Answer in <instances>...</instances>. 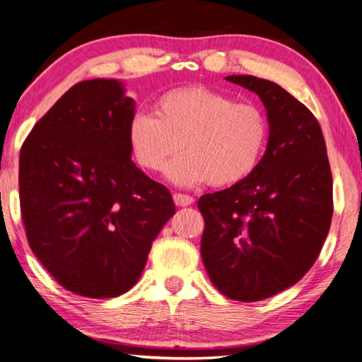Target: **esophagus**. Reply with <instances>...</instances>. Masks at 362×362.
<instances>
[{"instance_id":"obj_1","label":"esophagus","mask_w":362,"mask_h":362,"mask_svg":"<svg viewBox=\"0 0 362 362\" xmlns=\"http://www.w3.org/2000/svg\"><path fill=\"white\" fill-rule=\"evenodd\" d=\"M173 200L177 207H187V205L194 204V197L187 196V194H181V192H176L173 194Z\"/></svg>"}]
</instances>
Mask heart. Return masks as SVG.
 Listing matches in <instances>:
<instances>
[{"instance_id": "b5f03b06", "label": "heart", "mask_w": 362, "mask_h": 362, "mask_svg": "<svg viewBox=\"0 0 362 362\" xmlns=\"http://www.w3.org/2000/svg\"><path fill=\"white\" fill-rule=\"evenodd\" d=\"M153 115L137 113L127 126V142L137 163L166 180L191 187L210 181L235 186L247 180L262 160L269 123L254 103L235 102L212 88L191 86L163 93Z\"/></svg>"}]
</instances>
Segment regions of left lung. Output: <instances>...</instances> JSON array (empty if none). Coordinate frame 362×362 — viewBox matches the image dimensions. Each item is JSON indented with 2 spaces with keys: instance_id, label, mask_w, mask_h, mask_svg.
<instances>
[{
  "instance_id": "1",
  "label": "left lung",
  "mask_w": 362,
  "mask_h": 362,
  "mask_svg": "<svg viewBox=\"0 0 362 362\" xmlns=\"http://www.w3.org/2000/svg\"><path fill=\"white\" fill-rule=\"evenodd\" d=\"M226 79L262 100L269 141L247 180L199 199L200 254L225 296L262 301L298 283L319 257L332 223V171L319 121L299 100L255 76Z\"/></svg>"
}]
</instances>
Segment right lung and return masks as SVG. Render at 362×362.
<instances>
[{
  "label": "right lung",
  "instance_id": "obj_1",
  "mask_svg": "<svg viewBox=\"0 0 362 362\" xmlns=\"http://www.w3.org/2000/svg\"><path fill=\"white\" fill-rule=\"evenodd\" d=\"M134 113L121 81L79 82L21 148L19 197L30 249L79 296L129 291L176 212L168 189L131 160L127 126Z\"/></svg>",
  "mask_w": 362,
  "mask_h": 362
}]
</instances>
